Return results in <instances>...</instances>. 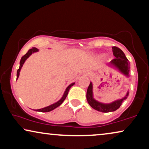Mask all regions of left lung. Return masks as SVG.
Segmentation results:
<instances>
[{
	"mask_svg": "<svg viewBox=\"0 0 149 149\" xmlns=\"http://www.w3.org/2000/svg\"><path fill=\"white\" fill-rule=\"evenodd\" d=\"M113 55L116 56L114 59H113L109 63V65L112 66L116 69H117L119 72L124 74L125 76H129V72H130V62L127 60V58L125 56V54L118 47H113ZM93 86L92 82L90 83V85L87 90L86 93V98L88 104L91 105V107L95 109V110H97L98 111L103 112V113H108L116 111L117 109L120 107L123 101L127 98V96H128L129 93L127 92L126 95L121 99H119L116 101L111 102V103L104 104L96 100L93 98Z\"/></svg>",
	"mask_w": 149,
	"mask_h": 149,
	"instance_id": "obj_1",
	"label": "left lung"
}]
</instances>
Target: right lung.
I'll list each match as a JSON object with an SVG mask.
<instances>
[{
  "label": "right lung",
  "mask_w": 149,
  "mask_h": 149,
  "mask_svg": "<svg viewBox=\"0 0 149 149\" xmlns=\"http://www.w3.org/2000/svg\"><path fill=\"white\" fill-rule=\"evenodd\" d=\"M38 49H36V48H35V47H33L32 49H31L29 50V51H28V53H27L26 54H25V55H24V56H22V58H21V61H20V63H19V64H20L19 65V68L18 69L17 72V79H18L19 75L20 70H21V69H22V68L23 65H24L25 61H26V60L32 53H36V52H38ZM74 84L75 83H72V84H71L70 85L68 86V88H67L66 90H65V93L63 94V95L62 98H61V99L58 100V102H55V103L51 104V105L48 106V107H47L40 109H37V110H36V111H40V112H49V111H51L54 109H55V108L58 107V106L61 105V104H62V102L64 101L65 99V98L67 97V96H68V92H69V91H70V88L72 87V86H74Z\"/></svg>",
  "instance_id": "obj_1"
}]
</instances>
